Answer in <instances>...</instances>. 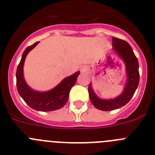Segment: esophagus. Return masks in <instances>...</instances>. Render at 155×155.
<instances>
[{"mask_svg": "<svg viewBox=\"0 0 155 155\" xmlns=\"http://www.w3.org/2000/svg\"><path fill=\"white\" fill-rule=\"evenodd\" d=\"M86 69H86V66H82L80 67V71L82 72V73H85V72H86Z\"/></svg>", "mask_w": 155, "mask_h": 155, "instance_id": "obj_1", "label": "esophagus"}]
</instances>
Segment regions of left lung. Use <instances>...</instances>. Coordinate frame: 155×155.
<instances>
[{"label": "left lung", "instance_id": "obj_1", "mask_svg": "<svg viewBox=\"0 0 155 155\" xmlns=\"http://www.w3.org/2000/svg\"><path fill=\"white\" fill-rule=\"evenodd\" d=\"M112 47L114 51L116 52L125 63L128 80L122 94L115 99L108 100L98 98L92 90L91 84L89 85L88 90L91 102L95 108L102 111H112L126 105L134 95L139 83V65L131 46L125 40L113 37Z\"/></svg>", "mask_w": 155, "mask_h": 155}]
</instances>
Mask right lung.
I'll use <instances>...</instances> for the list:
<instances>
[{
    "instance_id": "right-lung-1",
    "label": "right lung",
    "mask_w": 155,
    "mask_h": 155,
    "mask_svg": "<svg viewBox=\"0 0 155 155\" xmlns=\"http://www.w3.org/2000/svg\"><path fill=\"white\" fill-rule=\"evenodd\" d=\"M38 43L39 42H36L28 47L23 53L22 58L17 66L16 73L17 91L24 102L33 109L41 112H50L60 109L64 106L67 102L69 91L76 84V79L80 74V72H76L72 76L66 77L56 87L48 92H40L30 89L24 81L23 67L27 53L34 49Z\"/></svg>"
}]
</instances>
